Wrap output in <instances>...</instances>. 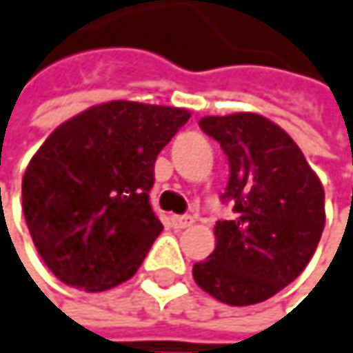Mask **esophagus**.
Wrapping results in <instances>:
<instances>
[{
	"instance_id": "esophagus-1",
	"label": "esophagus",
	"mask_w": 353,
	"mask_h": 353,
	"mask_svg": "<svg viewBox=\"0 0 353 353\" xmlns=\"http://www.w3.org/2000/svg\"><path fill=\"white\" fill-rule=\"evenodd\" d=\"M192 217L190 215H173L171 217V223H173V228H188V225H192Z\"/></svg>"
}]
</instances>
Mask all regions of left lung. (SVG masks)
<instances>
[{
	"mask_svg": "<svg viewBox=\"0 0 353 353\" xmlns=\"http://www.w3.org/2000/svg\"><path fill=\"white\" fill-rule=\"evenodd\" d=\"M201 130L230 163L215 251L194 263L196 285L228 305H253L291 285L324 230V188L293 138L255 112L203 117Z\"/></svg>",
	"mask_w": 353,
	"mask_h": 353,
	"instance_id": "left-lung-1",
	"label": "left lung"
}]
</instances>
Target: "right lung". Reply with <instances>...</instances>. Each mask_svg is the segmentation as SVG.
Returning <instances> with one entry per match:
<instances>
[{
  "label": "right lung",
  "mask_w": 353,
  "mask_h": 353,
  "mask_svg": "<svg viewBox=\"0 0 353 353\" xmlns=\"http://www.w3.org/2000/svg\"><path fill=\"white\" fill-rule=\"evenodd\" d=\"M186 108L112 100L56 128L22 178L31 239L58 281L88 293L130 281L163 223L150 207L154 161Z\"/></svg>",
  "instance_id": "1"
}]
</instances>
